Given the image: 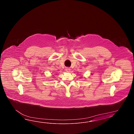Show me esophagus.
Listing matches in <instances>:
<instances>
[{"instance_id": "obj_1", "label": "esophagus", "mask_w": 134, "mask_h": 134, "mask_svg": "<svg viewBox=\"0 0 134 134\" xmlns=\"http://www.w3.org/2000/svg\"><path fill=\"white\" fill-rule=\"evenodd\" d=\"M66 72H69L70 71V69L69 68H66Z\"/></svg>"}]
</instances>
